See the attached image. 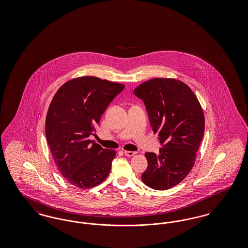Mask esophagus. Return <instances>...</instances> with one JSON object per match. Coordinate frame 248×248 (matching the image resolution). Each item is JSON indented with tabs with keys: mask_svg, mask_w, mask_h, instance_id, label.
Segmentation results:
<instances>
[{
	"mask_svg": "<svg viewBox=\"0 0 248 248\" xmlns=\"http://www.w3.org/2000/svg\"><path fill=\"white\" fill-rule=\"evenodd\" d=\"M124 154L128 157H131V156H134L135 154H137V153L136 152H130V151H124Z\"/></svg>",
	"mask_w": 248,
	"mask_h": 248,
	"instance_id": "34e87169",
	"label": "esophagus"
}]
</instances>
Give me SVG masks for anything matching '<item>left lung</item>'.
I'll list each match as a JSON object with an SVG mask.
<instances>
[{"label": "left lung", "instance_id": "8db88e82", "mask_svg": "<svg viewBox=\"0 0 248 248\" xmlns=\"http://www.w3.org/2000/svg\"><path fill=\"white\" fill-rule=\"evenodd\" d=\"M134 94L144 101L151 126L163 147L158 154H145L148 168L142 181L152 189H170L194 165L204 133L200 102L187 84L170 78L144 82Z\"/></svg>", "mask_w": 248, "mask_h": 248}]
</instances>
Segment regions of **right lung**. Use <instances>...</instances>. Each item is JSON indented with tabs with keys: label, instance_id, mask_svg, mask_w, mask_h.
<instances>
[{
	"label": "right lung",
	"instance_id": "add662e5",
	"mask_svg": "<svg viewBox=\"0 0 248 248\" xmlns=\"http://www.w3.org/2000/svg\"><path fill=\"white\" fill-rule=\"evenodd\" d=\"M124 88L121 83L83 76L64 83L54 95L46 135L59 172L71 185L89 189L108 176L116 152L103 149L88 138Z\"/></svg>",
	"mask_w": 248,
	"mask_h": 248
}]
</instances>
